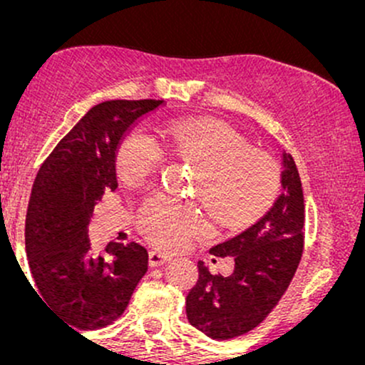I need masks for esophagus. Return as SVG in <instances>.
<instances>
[{"label": "esophagus", "mask_w": 365, "mask_h": 365, "mask_svg": "<svg viewBox=\"0 0 365 365\" xmlns=\"http://www.w3.org/2000/svg\"><path fill=\"white\" fill-rule=\"evenodd\" d=\"M170 259H171V255L161 252V250H150V252H149V264H150V266H161V264L168 262Z\"/></svg>", "instance_id": "34e87169"}]
</instances>
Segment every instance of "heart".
Returning a JSON list of instances; mask_svg holds the SVG:
<instances>
[{
    "instance_id": "b5f03b06",
    "label": "heart",
    "mask_w": 365,
    "mask_h": 365,
    "mask_svg": "<svg viewBox=\"0 0 365 365\" xmlns=\"http://www.w3.org/2000/svg\"><path fill=\"white\" fill-rule=\"evenodd\" d=\"M163 137L170 153L197 166L195 190L226 225L252 223L278 194V163L261 150H249L244 137L228 125L180 120L163 130ZM161 161V148L144 127L132 130L121 142L118 168L128 182H142L156 173ZM139 228L154 244L178 249L207 232L209 223L190 204L154 194L142 204Z\"/></svg>"
}]
</instances>
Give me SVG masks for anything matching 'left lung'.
I'll return each mask as SVG.
<instances>
[{"instance_id":"8db88e82","label":"left lung","mask_w":365,"mask_h":365,"mask_svg":"<svg viewBox=\"0 0 365 365\" xmlns=\"http://www.w3.org/2000/svg\"><path fill=\"white\" fill-rule=\"evenodd\" d=\"M283 192L252 226L212 247L232 255V274H212L199 261V279L187 295V317L212 340H230L254 329L287 292L304 252V192L299 170L283 153Z\"/></svg>"}]
</instances>
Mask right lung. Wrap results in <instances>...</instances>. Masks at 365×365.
Segmentation results:
<instances>
[{
	"mask_svg": "<svg viewBox=\"0 0 365 365\" xmlns=\"http://www.w3.org/2000/svg\"><path fill=\"white\" fill-rule=\"evenodd\" d=\"M163 104L116 99L91 108L37 171L25 217L29 266L46 304L73 328L96 329L118 319L148 271L144 245L110 242L101 254L87 233L98 200L118 187L121 139Z\"/></svg>",
	"mask_w": 365,
	"mask_h": 365,
	"instance_id": "obj_1",
	"label": "right lung"
}]
</instances>
